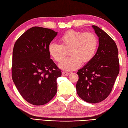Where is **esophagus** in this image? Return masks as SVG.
Listing matches in <instances>:
<instances>
[{
  "instance_id": "1",
  "label": "esophagus",
  "mask_w": 128,
  "mask_h": 128,
  "mask_svg": "<svg viewBox=\"0 0 128 128\" xmlns=\"http://www.w3.org/2000/svg\"><path fill=\"white\" fill-rule=\"evenodd\" d=\"M69 75V73L68 72H65V71H63L62 72V76H68Z\"/></svg>"
}]
</instances>
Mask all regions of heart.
<instances>
[{
	"label": "heart",
	"mask_w": 128,
	"mask_h": 128,
	"mask_svg": "<svg viewBox=\"0 0 128 128\" xmlns=\"http://www.w3.org/2000/svg\"><path fill=\"white\" fill-rule=\"evenodd\" d=\"M60 44L50 43L48 51L50 56L56 62H61L69 51L70 56L59 64L62 69L72 70L81 64L87 63L96 54L98 42L97 37L91 32H81L75 30L66 32L59 38Z\"/></svg>",
	"instance_id": "obj_1"
}]
</instances>
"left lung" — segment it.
Instances as JSON below:
<instances>
[{
	"label": "left lung",
	"instance_id": "obj_1",
	"mask_svg": "<svg viewBox=\"0 0 128 128\" xmlns=\"http://www.w3.org/2000/svg\"><path fill=\"white\" fill-rule=\"evenodd\" d=\"M92 28L99 38L98 48L93 59L78 70L76 88L81 99L97 103L105 100L112 91L119 72V62L115 42L98 27Z\"/></svg>",
	"mask_w": 128,
	"mask_h": 128
}]
</instances>
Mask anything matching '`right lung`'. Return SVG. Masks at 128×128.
<instances>
[{
	"label": "right lung",
	"mask_w": 128,
	"mask_h": 128,
	"mask_svg": "<svg viewBox=\"0 0 128 128\" xmlns=\"http://www.w3.org/2000/svg\"><path fill=\"white\" fill-rule=\"evenodd\" d=\"M56 35L51 29L33 27L14 46L12 80L21 96L33 105L46 104L56 93V79L62 72L48 51V45Z\"/></svg>",
	"instance_id": "obj_1"
}]
</instances>
